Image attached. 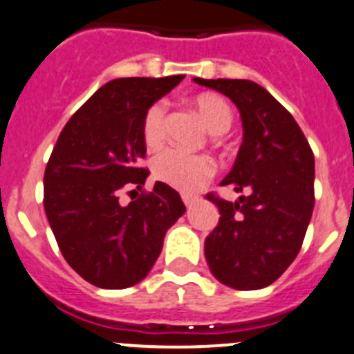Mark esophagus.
I'll use <instances>...</instances> for the list:
<instances>
[{
    "instance_id": "34e87169",
    "label": "esophagus",
    "mask_w": 354,
    "mask_h": 354,
    "mask_svg": "<svg viewBox=\"0 0 354 354\" xmlns=\"http://www.w3.org/2000/svg\"><path fill=\"white\" fill-rule=\"evenodd\" d=\"M181 199H183L185 206H187V208H190V206H192L194 203H196V201H197V197L196 196H190V194H183V196H181Z\"/></svg>"
}]
</instances>
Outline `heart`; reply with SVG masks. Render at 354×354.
<instances>
[{
  "label": "heart",
  "mask_w": 354,
  "mask_h": 354,
  "mask_svg": "<svg viewBox=\"0 0 354 354\" xmlns=\"http://www.w3.org/2000/svg\"><path fill=\"white\" fill-rule=\"evenodd\" d=\"M190 107L212 133L227 132L232 123V109L227 102L215 93H201L189 100ZM165 111L160 104L149 107L142 118V139L145 145L155 148L164 139ZM153 176L181 192L201 189L213 174V162L205 155H187L174 149H165L153 158Z\"/></svg>",
  "instance_id": "1"
}]
</instances>
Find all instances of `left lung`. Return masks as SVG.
I'll list each match as a JSON object with an SVG mask.
<instances>
[{"label": "left lung", "mask_w": 354, "mask_h": 354, "mask_svg": "<svg viewBox=\"0 0 354 354\" xmlns=\"http://www.w3.org/2000/svg\"><path fill=\"white\" fill-rule=\"evenodd\" d=\"M194 82L231 98L243 125L240 151L221 185L245 196L231 203L208 194L221 218L205 240L206 263L229 288H266L304 243L314 209V153L295 118L257 82Z\"/></svg>", "instance_id": "obj_1"}]
</instances>
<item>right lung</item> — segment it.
<instances>
[{
  "instance_id": "add662e5",
  "label": "right lung",
  "mask_w": 354,
  "mask_h": 354,
  "mask_svg": "<svg viewBox=\"0 0 354 354\" xmlns=\"http://www.w3.org/2000/svg\"><path fill=\"white\" fill-rule=\"evenodd\" d=\"M183 75L106 82L59 133L44 174V208L66 263L90 284L125 289L160 256L167 229L185 213L180 194L157 181L123 206L120 192L142 189L149 171L142 118Z\"/></svg>"
}]
</instances>
